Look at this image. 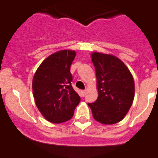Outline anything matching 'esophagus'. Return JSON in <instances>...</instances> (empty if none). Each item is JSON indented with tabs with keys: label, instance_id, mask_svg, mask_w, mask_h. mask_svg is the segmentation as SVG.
<instances>
[{
	"label": "esophagus",
	"instance_id": "1",
	"mask_svg": "<svg viewBox=\"0 0 158 158\" xmlns=\"http://www.w3.org/2000/svg\"><path fill=\"white\" fill-rule=\"evenodd\" d=\"M86 90L85 89V90H82V96H85L86 95Z\"/></svg>",
	"mask_w": 158,
	"mask_h": 158
}]
</instances>
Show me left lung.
Masks as SVG:
<instances>
[{
  "instance_id": "obj_1",
  "label": "left lung",
  "mask_w": 158,
  "mask_h": 158,
  "mask_svg": "<svg viewBox=\"0 0 158 158\" xmlns=\"http://www.w3.org/2000/svg\"><path fill=\"white\" fill-rule=\"evenodd\" d=\"M98 97L89 103L95 120L103 124L121 121L128 113L135 97L133 76L125 64L117 56L92 52Z\"/></svg>"
}]
</instances>
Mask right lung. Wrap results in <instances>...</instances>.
Masks as SVG:
<instances>
[{
  "label": "right lung",
  "mask_w": 158,
  "mask_h": 158,
  "mask_svg": "<svg viewBox=\"0 0 158 158\" xmlns=\"http://www.w3.org/2000/svg\"><path fill=\"white\" fill-rule=\"evenodd\" d=\"M75 50L63 49L45 58L32 81L34 98L39 112L48 121L61 123L72 119L80 97L72 88L70 67Z\"/></svg>",
  "instance_id": "right-lung-1"
}]
</instances>
